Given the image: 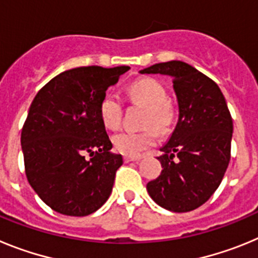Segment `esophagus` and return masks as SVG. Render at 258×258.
<instances>
[{"label":"esophagus","mask_w":258,"mask_h":258,"mask_svg":"<svg viewBox=\"0 0 258 258\" xmlns=\"http://www.w3.org/2000/svg\"><path fill=\"white\" fill-rule=\"evenodd\" d=\"M141 157L140 156H124V161L125 163H129V161H137V160H140Z\"/></svg>","instance_id":"esophagus-1"}]
</instances>
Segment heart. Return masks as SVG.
I'll use <instances>...</instances> for the list:
<instances>
[{"label":"heart","instance_id":"obj_1","mask_svg":"<svg viewBox=\"0 0 258 258\" xmlns=\"http://www.w3.org/2000/svg\"><path fill=\"white\" fill-rule=\"evenodd\" d=\"M129 95L133 101L149 108L146 115L145 126L149 127L142 132H120L113 136L112 143L116 151L127 156H138L145 150L150 149L157 142V132L166 134L172 129L175 121V108L168 101V92L165 86L157 80L145 77L134 81L129 86ZM99 117L107 129H118L122 118V102L118 95L108 93L102 98L99 103ZM154 126L155 128H151Z\"/></svg>","mask_w":258,"mask_h":258}]
</instances>
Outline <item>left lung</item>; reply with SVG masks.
Segmentation results:
<instances>
[{
  "instance_id": "obj_1",
  "label": "left lung",
  "mask_w": 258,
  "mask_h": 258,
  "mask_svg": "<svg viewBox=\"0 0 258 258\" xmlns=\"http://www.w3.org/2000/svg\"><path fill=\"white\" fill-rule=\"evenodd\" d=\"M141 74L172 77L179 108L174 132L157 157L163 170L147 191L168 211H194L217 190L229 165L232 118L225 97L213 80L181 60L157 63Z\"/></svg>"
}]
</instances>
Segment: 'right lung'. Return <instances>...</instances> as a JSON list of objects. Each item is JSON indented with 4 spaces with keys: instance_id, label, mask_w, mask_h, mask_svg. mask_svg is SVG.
<instances>
[{
    "instance_id": "1",
    "label": "right lung",
    "mask_w": 258,
    "mask_h": 258,
    "mask_svg": "<svg viewBox=\"0 0 258 258\" xmlns=\"http://www.w3.org/2000/svg\"><path fill=\"white\" fill-rule=\"evenodd\" d=\"M131 70L98 66L68 70L51 79L29 107L22 151L32 188L51 209L83 217L111 195L122 156L99 117L106 90Z\"/></svg>"
}]
</instances>
